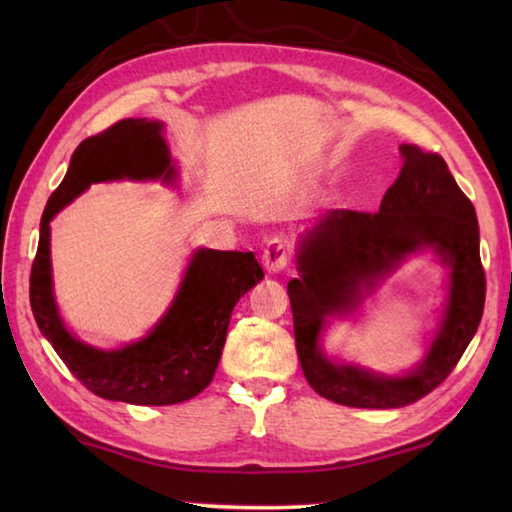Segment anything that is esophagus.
Returning a JSON list of instances; mask_svg holds the SVG:
<instances>
[{
    "label": "esophagus",
    "instance_id": "34e87169",
    "mask_svg": "<svg viewBox=\"0 0 512 512\" xmlns=\"http://www.w3.org/2000/svg\"><path fill=\"white\" fill-rule=\"evenodd\" d=\"M291 259V248H289V241L284 237H273L268 241L266 248H264V255H262V264L268 273H280L287 268Z\"/></svg>",
    "mask_w": 512,
    "mask_h": 512
}]
</instances>
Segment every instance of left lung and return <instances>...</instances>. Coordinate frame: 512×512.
<instances>
[{
	"label": "left lung",
	"instance_id": "8db88e82",
	"mask_svg": "<svg viewBox=\"0 0 512 512\" xmlns=\"http://www.w3.org/2000/svg\"><path fill=\"white\" fill-rule=\"evenodd\" d=\"M402 169L379 212L332 210L300 237L298 277L287 284L302 372L318 395L354 409H400L443 384L483 316L485 273L470 198L438 153L402 144ZM431 249L450 268L444 320L428 357L402 378L329 362L319 332L329 315L356 308L413 252Z\"/></svg>",
	"mask_w": 512,
	"mask_h": 512
}]
</instances>
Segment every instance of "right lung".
Listing matches in <instances>:
<instances>
[{"mask_svg":"<svg viewBox=\"0 0 512 512\" xmlns=\"http://www.w3.org/2000/svg\"><path fill=\"white\" fill-rule=\"evenodd\" d=\"M176 178L160 121L121 119L83 140L69 160L63 183L49 196L40 221L38 253L31 266L33 318L58 357L81 384L103 400L167 406L192 400L219 366L232 309L264 271L253 253L198 248L183 284L158 325L137 343L99 350L81 343L60 320L51 287L49 223L94 183Z\"/></svg>","mask_w":512,"mask_h":512,"instance_id":"add662e5","label":"right lung"}]
</instances>
